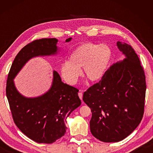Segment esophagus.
Returning a JSON list of instances; mask_svg holds the SVG:
<instances>
[{
  "instance_id": "esophagus-1",
  "label": "esophagus",
  "mask_w": 153,
  "mask_h": 153,
  "mask_svg": "<svg viewBox=\"0 0 153 153\" xmlns=\"http://www.w3.org/2000/svg\"><path fill=\"white\" fill-rule=\"evenodd\" d=\"M78 96H79V97L80 99H81V100H82V98H83V94H82V92H79L78 93Z\"/></svg>"
}]
</instances>
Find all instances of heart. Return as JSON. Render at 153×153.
I'll list each match as a JSON object with an SVG mask.
<instances>
[{
  "instance_id": "heart-1",
  "label": "heart",
  "mask_w": 153,
  "mask_h": 153,
  "mask_svg": "<svg viewBox=\"0 0 153 153\" xmlns=\"http://www.w3.org/2000/svg\"><path fill=\"white\" fill-rule=\"evenodd\" d=\"M112 51L106 45H98L84 43L78 46L69 57V61L62 63L60 67L61 76L70 85L76 84L81 75L91 82L102 78L110 63Z\"/></svg>"
}]
</instances>
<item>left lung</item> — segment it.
<instances>
[{
  "instance_id": "1",
  "label": "left lung",
  "mask_w": 153,
  "mask_h": 153,
  "mask_svg": "<svg viewBox=\"0 0 153 153\" xmlns=\"http://www.w3.org/2000/svg\"><path fill=\"white\" fill-rule=\"evenodd\" d=\"M117 46L126 58L113 64L83 94V100L91 108V133L105 142H119L128 136L140 123L144 109L143 67L130 45L118 41Z\"/></svg>"
}]
</instances>
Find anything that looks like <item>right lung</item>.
<instances>
[{"label":"right lung","instance_id":"right-lung-1","mask_svg":"<svg viewBox=\"0 0 153 153\" xmlns=\"http://www.w3.org/2000/svg\"><path fill=\"white\" fill-rule=\"evenodd\" d=\"M71 40L67 38L65 42ZM57 43L56 38H42L25 46L15 56L7 78L6 94L15 125L38 143H53L65 135L67 117L81 105L79 90L64 84L57 72L53 71L48 91L40 97L27 98L18 92L13 79L32 58L56 55Z\"/></svg>","mask_w":153,"mask_h":153}]
</instances>
